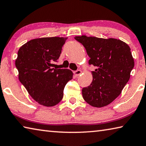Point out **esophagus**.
Instances as JSON below:
<instances>
[{
    "instance_id": "obj_1",
    "label": "esophagus",
    "mask_w": 146,
    "mask_h": 146,
    "mask_svg": "<svg viewBox=\"0 0 146 146\" xmlns=\"http://www.w3.org/2000/svg\"><path fill=\"white\" fill-rule=\"evenodd\" d=\"M81 73H82V71H81V70H78L74 71V74H75V75L76 76L80 75V74H81Z\"/></svg>"
}]
</instances>
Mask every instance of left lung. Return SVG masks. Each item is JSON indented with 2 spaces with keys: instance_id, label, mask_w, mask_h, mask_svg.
<instances>
[{
  "instance_id": "left-lung-1",
  "label": "left lung",
  "mask_w": 146,
  "mask_h": 146,
  "mask_svg": "<svg viewBox=\"0 0 146 146\" xmlns=\"http://www.w3.org/2000/svg\"><path fill=\"white\" fill-rule=\"evenodd\" d=\"M75 39L86 48L89 64L95 66L93 82L82 88L84 99L89 104L101 108L119 96L130 78L134 59L126 43L115 38L82 35Z\"/></svg>"
}]
</instances>
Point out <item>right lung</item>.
Returning <instances> with one entry per match:
<instances>
[{
  "label": "right lung",
  "instance_id": "right-lung-1",
  "mask_svg": "<svg viewBox=\"0 0 146 146\" xmlns=\"http://www.w3.org/2000/svg\"><path fill=\"white\" fill-rule=\"evenodd\" d=\"M66 37H44L29 40L18 51L15 66L19 78L29 95L40 104L51 107L63 98V91L73 72L53 68Z\"/></svg>",
  "mask_w": 146,
  "mask_h": 146
}]
</instances>
